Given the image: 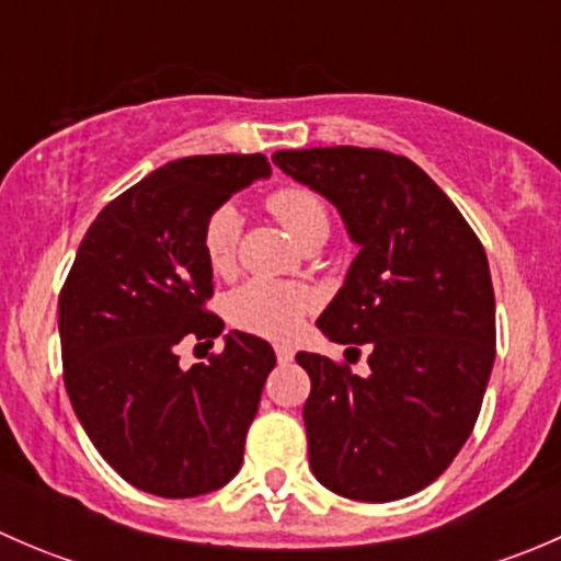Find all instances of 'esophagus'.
Wrapping results in <instances>:
<instances>
[{
  "mask_svg": "<svg viewBox=\"0 0 561 561\" xmlns=\"http://www.w3.org/2000/svg\"><path fill=\"white\" fill-rule=\"evenodd\" d=\"M276 360H279V364H290L293 358H296V350L290 347V344H276Z\"/></svg>",
  "mask_w": 561,
  "mask_h": 561,
  "instance_id": "1",
  "label": "esophagus"
}]
</instances>
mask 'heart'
<instances>
[{
	"label": "heart",
	"mask_w": 561,
	"mask_h": 561,
	"mask_svg": "<svg viewBox=\"0 0 561 561\" xmlns=\"http://www.w3.org/2000/svg\"><path fill=\"white\" fill-rule=\"evenodd\" d=\"M268 211L285 225L287 233L301 247L312 241H325L331 230V217L314 192L301 186H285L268 197ZM241 219L233 206H219L203 228V254L214 274H228L236 263ZM314 309V296L307 287L287 282L252 279L230 293L228 314L244 331L268 339H287L304 325Z\"/></svg>",
	"instance_id": "obj_1"
}]
</instances>
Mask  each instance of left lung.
Instances as JSON below:
<instances>
[{"label": "left lung", "instance_id": "1", "mask_svg": "<svg viewBox=\"0 0 561 561\" xmlns=\"http://www.w3.org/2000/svg\"><path fill=\"white\" fill-rule=\"evenodd\" d=\"M271 160L336 206L358 247L317 328L366 344L369 375L296 355L312 377L304 423L314 478L358 502L415 494L463 448L489 386L496 314L485 249L407 157L333 146Z\"/></svg>", "mask_w": 561, "mask_h": 561}]
</instances>
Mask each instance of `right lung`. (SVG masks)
Segmentation results:
<instances>
[{"mask_svg":"<svg viewBox=\"0 0 561 561\" xmlns=\"http://www.w3.org/2000/svg\"><path fill=\"white\" fill-rule=\"evenodd\" d=\"M263 154L184 157L111 201L78 247L59 296L65 388L100 456L135 489L211 494L244 461L249 423L276 366L268 342L225 333L208 364L181 369L184 339L214 344L225 322L203 304L214 274L206 219L268 179Z\"/></svg>","mask_w":561,"mask_h":561,"instance_id":"1","label":"right lung"}]
</instances>
